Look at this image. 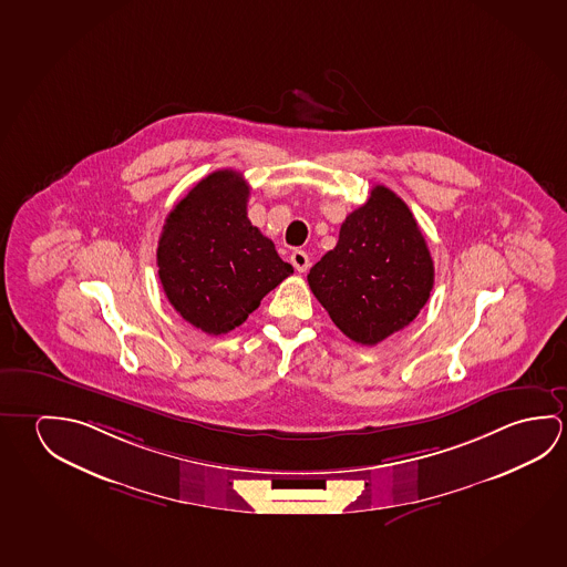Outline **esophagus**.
<instances>
[{"label": "esophagus", "mask_w": 567, "mask_h": 567, "mask_svg": "<svg viewBox=\"0 0 567 567\" xmlns=\"http://www.w3.org/2000/svg\"><path fill=\"white\" fill-rule=\"evenodd\" d=\"M290 262L295 265V269L298 272H307L308 267H310V257H308L307 252L297 249V251H292V255H290Z\"/></svg>", "instance_id": "34e87169"}]
</instances>
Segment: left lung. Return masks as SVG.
<instances>
[{"label":"left lung","instance_id":"8db88e82","mask_svg":"<svg viewBox=\"0 0 567 567\" xmlns=\"http://www.w3.org/2000/svg\"><path fill=\"white\" fill-rule=\"evenodd\" d=\"M435 280L433 259L405 202L385 186L346 217L308 285L343 334L375 346L411 324Z\"/></svg>","mask_w":567,"mask_h":567}]
</instances>
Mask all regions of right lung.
Returning a JSON list of instances; mask_svg holds the SVG:
<instances>
[{
  "mask_svg": "<svg viewBox=\"0 0 567 567\" xmlns=\"http://www.w3.org/2000/svg\"><path fill=\"white\" fill-rule=\"evenodd\" d=\"M249 186L217 169L169 212L158 241V275L177 315L207 334L241 326L295 269L247 217Z\"/></svg>",
  "mask_w": 567,
  "mask_h": 567,
  "instance_id": "add662e5",
  "label": "right lung"
}]
</instances>
